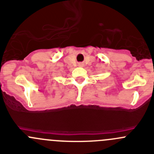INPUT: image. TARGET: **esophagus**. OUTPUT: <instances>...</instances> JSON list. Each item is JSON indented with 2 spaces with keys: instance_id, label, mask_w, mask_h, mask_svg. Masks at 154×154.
I'll return each instance as SVG.
<instances>
[{
  "instance_id": "obj_1",
  "label": "esophagus",
  "mask_w": 154,
  "mask_h": 154,
  "mask_svg": "<svg viewBox=\"0 0 154 154\" xmlns=\"http://www.w3.org/2000/svg\"><path fill=\"white\" fill-rule=\"evenodd\" d=\"M79 65H80V66H81V64H79Z\"/></svg>"
}]
</instances>
